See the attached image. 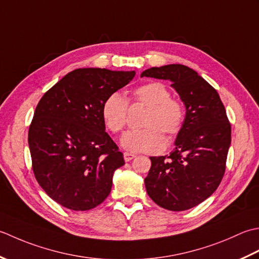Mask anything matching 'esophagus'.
I'll return each instance as SVG.
<instances>
[{
    "label": "esophagus",
    "mask_w": 259,
    "mask_h": 259,
    "mask_svg": "<svg viewBox=\"0 0 259 259\" xmlns=\"http://www.w3.org/2000/svg\"><path fill=\"white\" fill-rule=\"evenodd\" d=\"M135 157V154H132V153H128V152H125L124 153V160L125 162H130L131 160H133Z\"/></svg>",
    "instance_id": "esophagus-1"
}]
</instances>
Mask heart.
Instances as JSON below:
<instances>
[{
  "label": "heart",
  "instance_id": "1",
  "mask_svg": "<svg viewBox=\"0 0 259 259\" xmlns=\"http://www.w3.org/2000/svg\"><path fill=\"white\" fill-rule=\"evenodd\" d=\"M131 102L147 107L139 131H128L123 135L120 144L134 153H156L165 144L164 136L176 137L182 130L186 112L180 100L171 97V93L161 82H146L132 93ZM128 102L118 93H113L104 100L102 117L112 133H119L127 122Z\"/></svg>",
  "mask_w": 259,
  "mask_h": 259
}]
</instances>
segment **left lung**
Wrapping results in <instances>:
<instances>
[{
	"label": "left lung",
	"mask_w": 259,
	"mask_h": 259,
	"mask_svg": "<svg viewBox=\"0 0 259 259\" xmlns=\"http://www.w3.org/2000/svg\"><path fill=\"white\" fill-rule=\"evenodd\" d=\"M141 77L170 80L186 106V118L170 155L151 156L146 192L160 207L183 211L212 194L223 180L231 126L217 91L183 65L153 67Z\"/></svg>",
	"instance_id": "left-lung-1"
}]
</instances>
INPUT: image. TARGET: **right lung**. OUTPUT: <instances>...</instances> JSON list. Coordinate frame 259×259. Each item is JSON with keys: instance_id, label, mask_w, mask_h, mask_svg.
<instances>
[{"instance_id": "1", "label": "right lung", "mask_w": 259, "mask_h": 259, "mask_svg": "<svg viewBox=\"0 0 259 259\" xmlns=\"http://www.w3.org/2000/svg\"><path fill=\"white\" fill-rule=\"evenodd\" d=\"M134 76L135 71L79 68L36 105L28 137L33 173L62 207L91 210L110 193L114 172L125 162L105 132L102 106Z\"/></svg>"}]
</instances>
